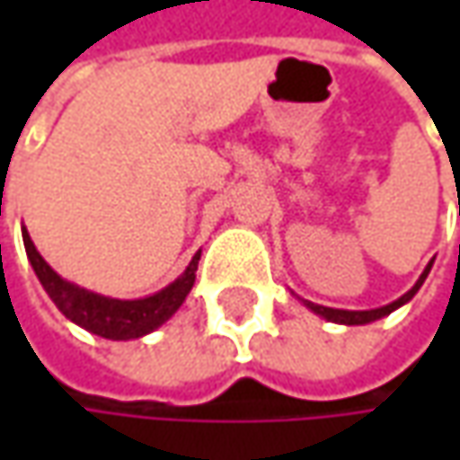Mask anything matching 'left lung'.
<instances>
[{
    "instance_id": "left-lung-1",
    "label": "left lung",
    "mask_w": 460,
    "mask_h": 460,
    "mask_svg": "<svg viewBox=\"0 0 460 460\" xmlns=\"http://www.w3.org/2000/svg\"><path fill=\"white\" fill-rule=\"evenodd\" d=\"M430 271V266L422 271V276L417 279V284L410 289V292L404 294V296H399L397 302H392V305H386V307L379 309H363V312H350V309H332V307H323V305H312V302H305L312 312H317V314H323L325 320L330 323H341V325H366V323H374V320H379L384 314H389V312H394L397 307H402L404 302H410L412 296L417 294V289L422 287V281H425V276Z\"/></svg>"
}]
</instances>
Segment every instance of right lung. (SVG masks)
I'll use <instances>...</instances> for the list:
<instances>
[{
	"label": "right lung",
	"mask_w": 460,
	"mask_h": 460,
	"mask_svg": "<svg viewBox=\"0 0 460 460\" xmlns=\"http://www.w3.org/2000/svg\"><path fill=\"white\" fill-rule=\"evenodd\" d=\"M22 240H25V251L35 274L40 279L43 289L48 296L56 302V307L61 309L63 314L76 323L84 330L110 338V341H130V338H140L148 335L158 325H164L168 317L181 307L186 294L194 287V276H197V263H199V253L191 258V263L186 266L181 279H176L171 287L164 292L146 296V299H110L102 294L86 292L76 284L66 281L56 274L45 258L38 253V248L32 245V240L22 230Z\"/></svg>",
	"instance_id": "1"
}]
</instances>
